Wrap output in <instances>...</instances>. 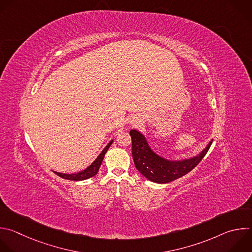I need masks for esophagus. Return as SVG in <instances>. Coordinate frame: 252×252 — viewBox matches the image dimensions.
<instances>
[{
  "mask_svg": "<svg viewBox=\"0 0 252 252\" xmlns=\"http://www.w3.org/2000/svg\"><path fill=\"white\" fill-rule=\"evenodd\" d=\"M136 122H138V121H134V122H133V123H136Z\"/></svg>",
  "mask_w": 252,
  "mask_h": 252,
  "instance_id": "34e87169",
  "label": "esophagus"
}]
</instances>
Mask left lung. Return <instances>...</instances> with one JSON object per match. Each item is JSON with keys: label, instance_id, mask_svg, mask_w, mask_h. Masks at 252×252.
Returning a JSON list of instances; mask_svg holds the SVG:
<instances>
[{"label": "left lung", "instance_id": "1", "mask_svg": "<svg viewBox=\"0 0 252 252\" xmlns=\"http://www.w3.org/2000/svg\"><path fill=\"white\" fill-rule=\"evenodd\" d=\"M132 142V158L135 168L146 179L158 184L172 182L190 172L208 152L212 141L193 157L171 160L158 155L149 145L143 133L136 129L129 131Z\"/></svg>", "mask_w": 252, "mask_h": 252}]
</instances>
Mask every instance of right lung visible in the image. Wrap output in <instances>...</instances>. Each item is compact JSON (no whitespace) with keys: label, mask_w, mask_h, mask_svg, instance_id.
Instances as JSON below:
<instances>
[{"label":"right lung","mask_w":252,"mask_h":252,"mask_svg":"<svg viewBox=\"0 0 252 252\" xmlns=\"http://www.w3.org/2000/svg\"><path fill=\"white\" fill-rule=\"evenodd\" d=\"M114 139H112L108 144L107 146L102 150V152L99 154V156L92 162L91 165H89L87 168H85L84 170L80 171V172H77V173H73V174H65V173H60V172H56V171H53L56 175H58L59 177L63 178V179H67V180H72V181H82V180H86V179H89L93 176H95L99 169L101 167V164L103 162V159L105 157V154L107 153L109 147L112 145Z\"/></svg>","instance_id":"obj_1"}]
</instances>
